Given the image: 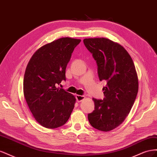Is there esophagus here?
Listing matches in <instances>:
<instances>
[{
	"instance_id": "obj_1",
	"label": "esophagus",
	"mask_w": 157,
	"mask_h": 157,
	"mask_svg": "<svg viewBox=\"0 0 157 157\" xmlns=\"http://www.w3.org/2000/svg\"><path fill=\"white\" fill-rule=\"evenodd\" d=\"M85 97L84 96H80V95H77L76 96V99H77V102H81L83 99H84Z\"/></svg>"
}]
</instances>
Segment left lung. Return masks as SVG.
Wrapping results in <instances>:
<instances>
[{
	"label": "left lung",
	"instance_id": "8db88e82",
	"mask_svg": "<svg viewBox=\"0 0 157 157\" xmlns=\"http://www.w3.org/2000/svg\"><path fill=\"white\" fill-rule=\"evenodd\" d=\"M84 44L98 64L99 80L106 82L103 100L93 98L94 111L88 115L94 128L109 132L121 125L129 114L138 92V77L126 50L106 38L84 39Z\"/></svg>",
	"mask_w": 157,
	"mask_h": 157
}]
</instances>
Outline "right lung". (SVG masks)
Returning a JSON list of instances; mask_svg holds the SVG:
<instances>
[{
  "instance_id": "add662e5",
  "label": "right lung",
  "mask_w": 157,
  "mask_h": 157,
  "mask_svg": "<svg viewBox=\"0 0 157 157\" xmlns=\"http://www.w3.org/2000/svg\"><path fill=\"white\" fill-rule=\"evenodd\" d=\"M80 39L60 38L41 46L31 57L23 78V94L33 117L41 126L54 129L65 124L76 98L57 88L65 80V69Z\"/></svg>"
}]
</instances>
